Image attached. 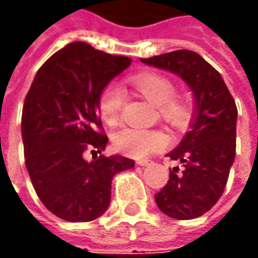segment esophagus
<instances>
[{
  "label": "esophagus",
  "mask_w": 258,
  "mask_h": 258,
  "mask_svg": "<svg viewBox=\"0 0 258 258\" xmlns=\"http://www.w3.org/2000/svg\"><path fill=\"white\" fill-rule=\"evenodd\" d=\"M136 164L141 165V166H146V165L151 164V161L149 159H139V161H136Z\"/></svg>",
  "instance_id": "1"
}]
</instances>
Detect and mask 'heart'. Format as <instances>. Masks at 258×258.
Masks as SVG:
<instances>
[{"mask_svg": "<svg viewBox=\"0 0 258 258\" xmlns=\"http://www.w3.org/2000/svg\"><path fill=\"white\" fill-rule=\"evenodd\" d=\"M129 83L148 102L158 106V112L166 123L183 127L191 119V104L186 99L175 96L176 85L172 79L159 73H139L129 79ZM123 106V93L116 85H109L99 97V112L106 123L114 124ZM166 136L156 129L122 127L113 135L114 148L124 155L144 158L162 149Z\"/></svg>", "mask_w": 258, "mask_h": 258, "instance_id": "b5f03b06", "label": "heart"}]
</instances>
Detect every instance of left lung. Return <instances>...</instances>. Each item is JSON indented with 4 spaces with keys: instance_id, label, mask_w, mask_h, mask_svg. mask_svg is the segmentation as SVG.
<instances>
[{
    "instance_id": "obj_1",
    "label": "left lung",
    "mask_w": 258,
    "mask_h": 258,
    "mask_svg": "<svg viewBox=\"0 0 258 258\" xmlns=\"http://www.w3.org/2000/svg\"><path fill=\"white\" fill-rule=\"evenodd\" d=\"M181 76L192 90L195 114L181 144L168 156L182 164L169 169V181L155 201L175 220H192L210 211L223 195L235 158L237 106L221 75L191 50L142 58Z\"/></svg>"
}]
</instances>
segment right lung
Masks as SVG:
<instances>
[{
  "mask_svg": "<svg viewBox=\"0 0 258 258\" xmlns=\"http://www.w3.org/2000/svg\"><path fill=\"white\" fill-rule=\"evenodd\" d=\"M131 61L83 41L70 43L40 67L25 96V166L41 203L61 220L100 217L110 204L114 175L135 166L134 159L102 155L109 139L97 112L103 89ZM86 152L95 156L92 163Z\"/></svg>",
  "mask_w": 258,
  "mask_h": 258,
  "instance_id": "right-lung-1",
  "label": "right lung"
}]
</instances>
